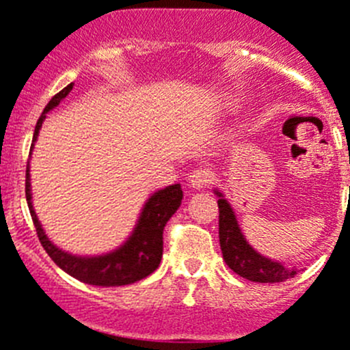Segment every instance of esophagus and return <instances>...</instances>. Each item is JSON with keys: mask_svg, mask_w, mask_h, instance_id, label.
<instances>
[{"mask_svg": "<svg viewBox=\"0 0 350 350\" xmlns=\"http://www.w3.org/2000/svg\"><path fill=\"white\" fill-rule=\"evenodd\" d=\"M211 180H213V174H211L207 168H197V170H193L192 174L189 175V185L192 187V189L200 190L206 185H209Z\"/></svg>", "mask_w": 350, "mask_h": 350, "instance_id": "1", "label": "esophagus"}]
</instances>
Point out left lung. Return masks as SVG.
<instances>
[{
  "instance_id": "1",
  "label": "left lung",
  "mask_w": 350,
  "mask_h": 350,
  "mask_svg": "<svg viewBox=\"0 0 350 350\" xmlns=\"http://www.w3.org/2000/svg\"><path fill=\"white\" fill-rule=\"evenodd\" d=\"M219 199V245L223 258L228 267L237 272L240 278L254 282H282L297 274L296 267H288L284 262L272 260L265 255L258 254L247 241L243 231L240 230L233 207L230 206L223 193L214 189Z\"/></svg>"
}]
</instances>
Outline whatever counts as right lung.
Segmentation results:
<instances>
[{"label":"right lung","mask_w":350,"mask_h":350,"mask_svg":"<svg viewBox=\"0 0 350 350\" xmlns=\"http://www.w3.org/2000/svg\"><path fill=\"white\" fill-rule=\"evenodd\" d=\"M71 90L72 83H69L66 88H62L47 103L42 116L37 120L32 146H30V154H32L33 144H36L37 137H39L40 127H42L44 120H46L47 112L56 109L59 103H61V100H64L69 95ZM25 196L30 209V216H32L33 224H36L37 237H39L44 250L49 254V257L71 278L78 279V281L85 282V284L102 286V288L133 284V282L141 281V279L148 278V275L157 271L161 262V255H163V230L167 226L168 219L176 213L183 199L180 183L157 190V192L148 197L143 209H141L139 217H137V223L134 226L133 233L129 234V238L120 247L102 255H75L54 245L47 238L46 231H44L42 224H40L39 217H37L32 204L30 161L27 165Z\"/></svg>","instance_id":"1"}]
</instances>
